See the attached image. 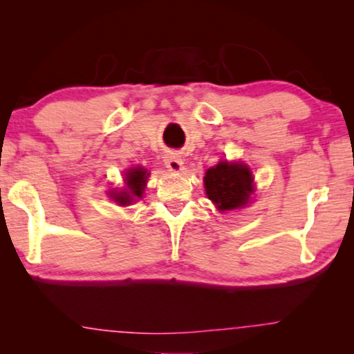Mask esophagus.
<instances>
[{"mask_svg":"<svg viewBox=\"0 0 354 354\" xmlns=\"http://www.w3.org/2000/svg\"><path fill=\"white\" fill-rule=\"evenodd\" d=\"M164 164H166V167L169 169V171L180 172L182 166H183V159L176 153H171V154H167L166 159H164Z\"/></svg>","mask_w":354,"mask_h":354,"instance_id":"34e87169","label":"esophagus"}]
</instances>
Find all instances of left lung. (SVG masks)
Instances as JSON below:
<instances>
[{
  "label": "left lung",
  "instance_id": "1",
  "mask_svg": "<svg viewBox=\"0 0 354 354\" xmlns=\"http://www.w3.org/2000/svg\"><path fill=\"white\" fill-rule=\"evenodd\" d=\"M251 183L253 177L248 167L236 162L229 164L227 161L207 169L205 177L206 195L221 211L235 209L246 205L251 193Z\"/></svg>",
  "mask_w": 354,
  "mask_h": 354
}]
</instances>
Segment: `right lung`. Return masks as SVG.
Masks as SVG:
<instances>
[{"label": "right lung", "mask_w": 354, "mask_h": 354, "mask_svg": "<svg viewBox=\"0 0 354 354\" xmlns=\"http://www.w3.org/2000/svg\"><path fill=\"white\" fill-rule=\"evenodd\" d=\"M148 174L142 167L130 169L125 176V185H127V190L113 193V200H115L119 205L127 206L130 203H133V198H142L145 183H147Z\"/></svg>", "instance_id": "1"}]
</instances>
